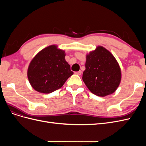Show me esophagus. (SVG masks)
Masks as SVG:
<instances>
[{"label":"esophagus","instance_id":"esophagus-1","mask_svg":"<svg viewBox=\"0 0 146 146\" xmlns=\"http://www.w3.org/2000/svg\"><path fill=\"white\" fill-rule=\"evenodd\" d=\"M82 72L81 71V70H79V71H77V72H75V74H76L77 75H78V76H80V75L82 74Z\"/></svg>","mask_w":146,"mask_h":146}]
</instances>
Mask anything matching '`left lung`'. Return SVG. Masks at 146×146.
I'll use <instances>...</instances> for the list:
<instances>
[{"mask_svg": "<svg viewBox=\"0 0 146 146\" xmlns=\"http://www.w3.org/2000/svg\"><path fill=\"white\" fill-rule=\"evenodd\" d=\"M82 79L92 94L104 97L116 90L121 78L120 67L114 56L102 46L86 56Z\"/></svg>", "mask_w": 146, "mask_h": 146, "instance_id": "obj_1", "label": "left lung"}]
</instances>
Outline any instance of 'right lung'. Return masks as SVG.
Listing matches in <instances>:
<instances>
[{
  "instance_id": "right-lung-1",
  "label": "right lung",
  "mask_w": 146,
  "mask_h": 146,
  "mask_svg": "<svg viewBox=\"0 0 146 146\" xmlns=\"http://www.w3.org/2000/svg\"><path fill=\"white\" fill-rule=\"evenodd\" d=\"M64 52L50 46L34 57L28 69L31 85L41 93L48 94L60 89L74 74L66 62Z\"/></svg>"
}]
</instances>
